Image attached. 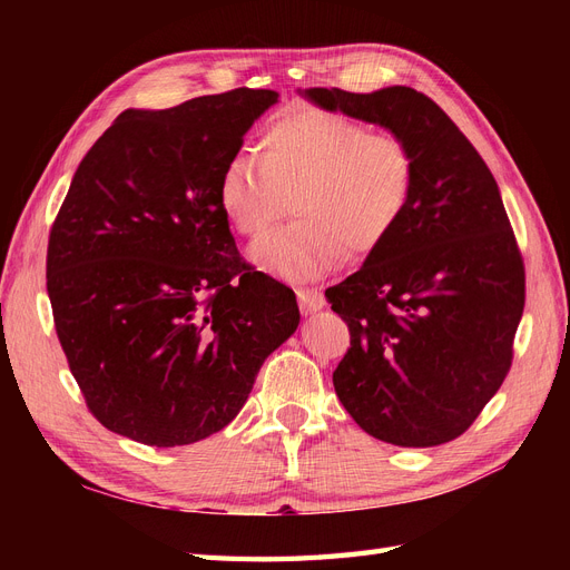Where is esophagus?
I'll return each mask as SVG.
<instances>
[{"instance_id": "esophagus-1", "label": "esophagus", "mask_w": 570, "mask_h": 570, "mask_svg": "<svg viewBox=\"0 0 570 570\" xmlns=\"http://www.w3.org/2000/svg\"><path fill=\"white\" fill-rule=\"evenodd\" d=\"M297 299H299V308L304 314H316L325 306V299L316 287H299L297 289Z\"/></svg>"}]
</instances>
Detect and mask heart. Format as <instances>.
<instances>
[{
    "mask_svg": "<svg viewBox=\"0 0 570 570\" xmlns=\"http://www.w3.org/2000/svg\"><path fill=\"white\" fill-rule=\"evenodd\" d=\"M416 164L390 132L333 111L304 109L264 128L258 159L235 154L218 178V206L235 233L264 237L287 212L295 223L254 249V262L285 281H314L344 256H368L400 226Z\"/></svg>",
    "mask_w": 570,
    "mask_h": 570,
    "instance_id": "1",
    "label": "heart"
}]
</instances>
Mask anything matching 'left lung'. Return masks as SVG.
Wrapping results in <instances>:
<instances>
[{
    "instance_id": "left-lung-1",
    "label": "left lung",
    "mask_w": 570,
    "mask_h": 570,
    "mask_svg": "<svg viewBox=\"0 0 570 570\" xmlns=\"http://www.w3.org/2000/svg\"><path fill=\"white\" fill-rule=\"evenodd\" d=\"M325 111L387 128L416 164L387 243L325 289L350 327L333 373L342 406L375 440L435 446L463 435L502 387L525 304L523 256L488 164L433 99L304 90Z\"/></svg>"
}]
</instances>
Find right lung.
<instances>
[{
    "label": "right lung",
    "mask_w": 570,
    "mask_h": 570,
    "mask_svg": "<svg viewBox=\"0 0 570 570\" xmlns=\"http://www.w3.org/2000/svg\"><path fill=\"white\" fill-rule=\"evenodd\" d=\"M273 90L124 111L85 154L49 230L55 327L92 416L149 446L226 428L297 331L287 285L254 271L218 178Z\"/></svg>",
    "instance_id": "right-lung-1"
}]
</instances>
